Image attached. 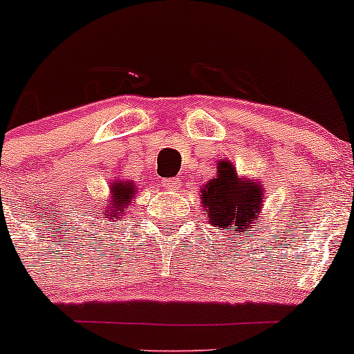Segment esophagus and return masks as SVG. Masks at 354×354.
Segmentation results:
<instances>
[{
	"label": "esophagus",
	"instance_id": "esophagus-1",
	"mask_svg": "<svg viewBox=\"0 0 354 354\" xmlns=\"http://www.w3.org/2000/svg\"><path fill=\"white\" fill-rule=\"evenodd\" d=\"M161 185L162 188L168 189V192H174V189H178V186H180V181H178V178H166V180H161Z\"/></svg>",
	"mask_w": 354,
	"mask_h": 354
}]
</instances>
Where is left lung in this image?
<instances>
[{
    "mask_svg": "<svg viewBox=\"0 0 354 354\" xmlns=\"http://www.w3.org/2000/svg\"><path fill=\"white\" fill-rule=\"evenodd\" d=\"M200 193L201 208L212 227L228 230L232 236L255 227L254 220L263 203V188L257 181L240 178L230 161H218L216 174L203 183Z\"/></svg>",
    "mask_w": 354,
    "mask_h": 354,
    "instance_id": "8db88e82",
    "label": "left lung"
}]
</instances>
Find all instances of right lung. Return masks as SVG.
<instances>
[{"label":"right lung","mask_w":354,"mask_h":354,"mask_svg":"<svg viewBox=\"0 0 354 354\" xmlns=\"http://www.w3.org/2000/svg\"><path fill=\"white\" fill-rule=\"evenodd\" d=\"M136 185L133 181H114L111 185V196L109 200L99 205V209L95 212V228L100 227L102 221H118L126 215V209L134 201L136 196Z\"/></svg>","instance_id":"right-lung-1"}]
</instances>
